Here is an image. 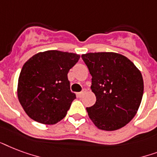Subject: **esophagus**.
Segmentation results:
<instances>
[{
	"label": "esophagus",
	"instance_id": "obj_1",
	"mask_svg": "<svg viewBox=\"0 0 157 157\" xmlns=\"http://www.w3.org/2000/svg\"><path fill=\"white\" fill-rule=\"evenodd\" d=\"M85 92H86V90L83 89L82 91V92H78V98H82V95H83V94H84V93H85Z\"/></svg>",
	"mask_w": 157,
	"mask_h": 157
}]
</instances>
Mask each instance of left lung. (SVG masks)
Wrapping results in <instances>:
<instances>
[{"label":"left lung","instance_id":"8db88e82","mask_svg":"<svg viewBox=\"0 0 157 157\" xmlns=\"http://www.w3.org/2000/svg\"><path fill=\"white\" fill-rule=\"evenodd\" d=\"M92 75L91 89L97 101L87 107L88 116L100 129L122 128L134 117L143 95L142 74L133 62L115 52L82 55Z\"/></svg>","mask_w":157,"mask_h":157}]
</instances>
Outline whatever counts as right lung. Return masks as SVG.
<instances>
[{
	"label": "right lung",
	"instance_id": "obj_1",
	"mask_svg": "<svg viewBox=\"0 0 157 157\" xmlns=\"http://www.w3.org/2000/svg\"><path fill=\"white\" fill-rule=\"evenodd\" d=\"M79 55L60 51L39 52L25 62L18 82V98L32 120L55 124L65 117L76 95L68 73Z\"/></svg>",
	"mask_w": 157,
	"mask_h": 157
}]
</instances>
